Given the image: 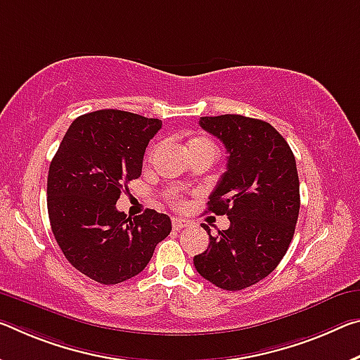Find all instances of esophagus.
Instances as JSON below:
<instances>
[{
    "mask_svg": "<svg viewBox=\"0 0 360 360\" xmlns=\"http://www.w3.org/2000/svg\"><path fill=\"white\" fill-rule=\"evenodd\" d=\"M171 226H173L174 231H182V229H186V227H189V221L181 219V218H173Z\"/></svg>",
    "mask_w": 360,
    "mask_h": 360,
    "instance_id": "obj_1",
    "label": "esophagus"
}]
</instances>
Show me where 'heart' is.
Listing matches in <instances>:
<instances>
[{"label":"heart","mask_w":360,"mask_h":360,"mask_svg":"<svg viewBox=\"0 0 360 360\" xmlns=\"http://www.w3.org/2000/svg\"><path fill=\"white\" fill-rule=\"evenodd\" d=\"M200 149H208V150H213L216 153V147L213 142L207 138H195L189 142V152L193 150H200ZM150 153V152H149Z\"/></svg>","instance_id":"obj_1"}]
</instances>
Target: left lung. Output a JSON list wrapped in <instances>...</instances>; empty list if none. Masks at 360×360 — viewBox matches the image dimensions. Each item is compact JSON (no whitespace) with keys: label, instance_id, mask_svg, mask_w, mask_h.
Wrapping results in <instances>:
<instances>
[{"label":"left lung","instance_id":"1","mask_svg":"<svg viewBox=\"0 0 360 360\" xmlns=\"http://www.w3.org/2000/svg\"><path fill=\"white\" fill-rule=\"evenodd\" d=\"M200 127L224 144L227 169L210 195L208 211L226 214L227 231L211 236L193 266L216 287L237 292L276 269L292 242L300 214L295 155L278 131L243 115L200 117Z\"/></svg>","mask_w":360,"mask_h":360}]
</instances>
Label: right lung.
<instances>
[{"label": "right lung", "instance_id": "add662e5", "mask_svg": "<svg viewBox=\"0 0 360 360\" xmlns=\"http://www.w3.org/2000/svg\"><path fill=\"white\" fill-rule=\"evenodd\" d=\"M162 120L98 110L73 120L48 173L51 229L67 261L102 285L138 276L171 232L167 214L127 218L117 200L142 171L146 147Z\"/></svg>", "mask_w": 360, "mask_h": 360}]
</instances>
